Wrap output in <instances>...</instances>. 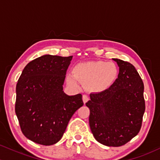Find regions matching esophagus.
<instances>
[{
	"mask_svg": "<svg viewBox=\"0 0 160 160\" xmlns=\"http://www.w3.org/2000/svg\"><path fill=\"white\" fill-rule=\"evenodd\" d=\"M89 96H88L87 95H82V101H83V103L84 104H86V102H87L88 101H89Z\"/></svg>",
	"mask_w": 160,
	"mask_h": 160,
	"instance_id": "obj_1",
	"label": "esophagus"
}]
</instances>
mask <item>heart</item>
Masks as SVG:
<instances>
[{
    "mask_svg": "<svg viewBox=\"0 0 160 160\" xmlns=\"http://www.w3.org/2000/svg\"><path fill=\"white\" fill-rule=\"evenodd\" d=\"M72 75H68L67 81L76 86L77 80L88 84L92 90L102 92L110 88L118 75V68L113 62L103 61L88 62L74 66Z\"/></svg>",
    "mask_w": 160,
    "mask_h": 160,
    "instance_id": "heart-1",
    "label": "heart"
}]
</instances>
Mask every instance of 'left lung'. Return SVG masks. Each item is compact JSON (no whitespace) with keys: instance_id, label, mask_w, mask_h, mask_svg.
<instances>
[{"instance_id":"1","label":"left lung","mask_w":160,"mask_h":160,"mask_svg":"<svg viewBox=\"0 0 160 160\" xmlns=\"http://www.w3.org/2000/svg\"><path fill=\"white\" fill-rule=\"evenodd\" d=\"M119 66L118 78L111 87L91 93L86 105L93 136L101 144L120 147L136 136L145 111L144 83L135 68L128 62L113 58Z\"/></svg>"}]
</instances>
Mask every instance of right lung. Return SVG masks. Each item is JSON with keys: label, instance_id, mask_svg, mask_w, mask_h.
I'll list each match as a JSON object with an SVG mask.
<instances>
[{"label": "right lung", "instance_id": "add662e5", "mask_svg": "<svg viewBox=\"0 0 160 160\" xmlns=\"http://www.w3.org/2000/svg\"><path fill=\"white\" fill-rule=\"evenodd\" d=\"M73 56L44 55L25 66L16 84L15 111L22 132L37 144L52 145L83 105L82 95H66L63 84Z\"/></svg>", "mask_w": 160, "mask_h": 160}]
</instances>
